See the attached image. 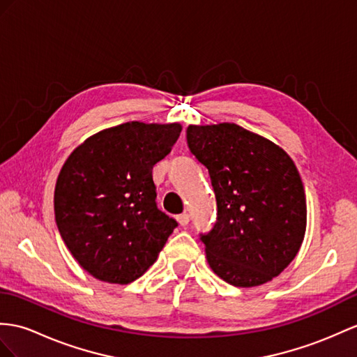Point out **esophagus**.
<instances>
[{"mask_svg":"<svg viewBox=\"0 0 357 357\" xmlns=\"http://www.w3.org/2000/svg\"><path fill=\"white\" fill-rule=\"evenodd\" d=\"M177 221H178V224L181 225V227H185V225H188L189 224V213H181V215H178L177 216Z\"/></svg>","mask_w":357,"mask_h":357,"instance_id":"34e87169","label":"esophagus"}]
</instances>
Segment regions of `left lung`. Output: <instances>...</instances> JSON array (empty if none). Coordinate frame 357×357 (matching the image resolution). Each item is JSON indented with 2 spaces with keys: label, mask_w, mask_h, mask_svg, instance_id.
Returning <instances> with one entry per match:
<instances>
[{
  "label": "left lung",
  "mask_w": 357,
  "mask_h": 357,
  "mask_svg": "<svg viewBox=\"0 0 357 357\" xmlns=\"http://www.w3.org/2000/svg\"><path fill=\"white\" fill-rule=\"evenodd\" d=\"M188 146L211 176L216 222L199 234L212 271L239 288L264 284L297 256L306 194L279 145L231 123L189 126Z\"/></svg>",
  "instance_id": "left-lung-1"
}]
</instances>
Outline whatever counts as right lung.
<instances>
[{"instance_id":"1","label":"right lung","mask_w":357,"mask_h":357,"mask_svg":"<svg viewBox=\"0 0 357 357\" xmlns=\"http://www.w3.org/2000/svg\"><path fill=\"white\" fill-rule=\"evenodd\" d=\"M181 126L132 121L78 145L54 190L56 224L68 250L95 279L127 284L158 259L177 221L155 203L153 167Z\"/></svg>"}]
</instances>
